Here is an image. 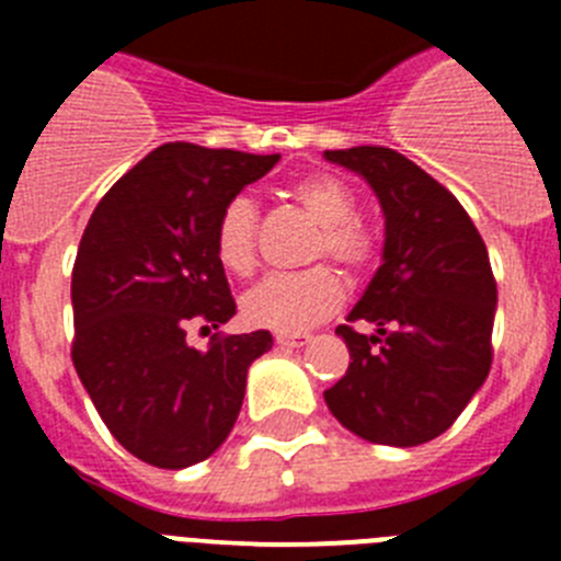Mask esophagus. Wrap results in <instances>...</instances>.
I'll use <instances>...</instances> for the list:
<instances>
[{
  "mask_svg": "<svg viewBox=\"0 0 561 561\" xmlns=\"http://www.w3.org/2000/svg\"><path fill=\"white\" fill-rule=\"evenodd\" d=\"M275 342L280 348H304L311 342V334H275Z\"/></svg>",
  "mask_w": 561,
  "mask_h": 561,
  "instance_id": "34e87169",
  "label": "esophagus"
}]
</instances>
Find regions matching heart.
Wrapping results in <instances>:
<instances>
[{
    "instance_id": "heart-1",
    "label": "heart",
    "mask_w": 561,
    "mask_h": 561,
    "mask_svg": "<svg viewBox=\"0 0 561 561\" xmlns=\"http://www.w3.org/2000/svg\"><path fill=\"white\" fill-rule=\"evenodd\" d=\"M289 196L320 225L309 257H331L351 275H365L379 261V238L356 213V196L340 176L306 173L289 187ZM257 205L250 196H232L221 205L213 227V250L219 264L238 277L257 266ZM345 300L342 277L320 264L295 275H272L252 286L241 300L247 323L297 334L323 323Z\"/></svg>"
}]
</instances>
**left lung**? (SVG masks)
<instances>
[{
	"instance_id": "1",
	"label": "left lung",
	"mask_w": 561,
	"mask_h": 561,
	"mask_svg": "<svg viewBox=\"0 0 561 561\" xmlns=\"http://www.w3.org/2000/svg\"><path fill=\"white\" fill-rule=\"evenodd\" d=\"M325 160L365 176L385 210V264L336 325L351 362L325 404L370 444L419 447L453 427L492 368L489 252L463 205L404 153L356 146Z\"/></svg>"
}]
</instances>
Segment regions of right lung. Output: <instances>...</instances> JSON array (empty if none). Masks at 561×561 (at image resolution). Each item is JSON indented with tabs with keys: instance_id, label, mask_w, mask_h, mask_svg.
Segmentation results:
<instances>
[{
	"instance_id": "1",
	"label": "right lung",
	"mask_w": 561,
	"mask_h": 561,
	"mask_svg": "<svg viewBox=\"0 0 561 561\" xmlns=\"http://www.w3.org/2000/svg\"><path fill=\"white\" fill-rule=\"evenodd\" d=\"M277 160L165 142L108 187L83 230L72 266V365L134 458L160 469L199 463L241 413L247 368L272 348L270 331H216L207 351L185 336L236 314L213 227L221 205Z\"/></svg>"
}]
</instances>
